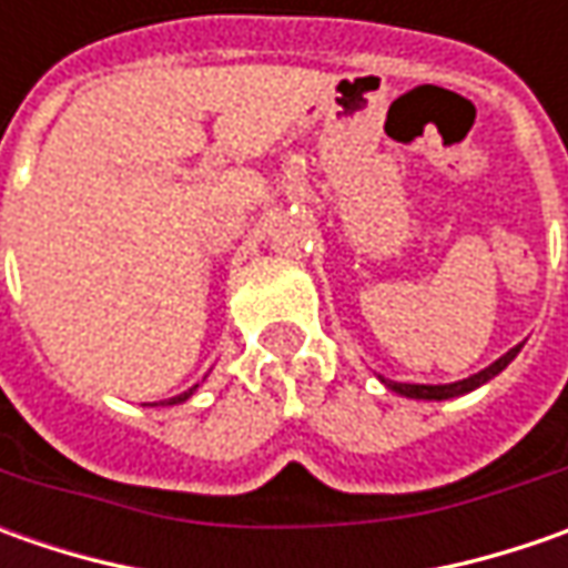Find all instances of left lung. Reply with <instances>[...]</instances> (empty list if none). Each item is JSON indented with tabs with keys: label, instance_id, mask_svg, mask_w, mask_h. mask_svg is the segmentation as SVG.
<instances>
[{
	"label": "left lung",
	"instance_id": "left-lung-1",
	"mask_svg": "<svg viewBox=\"0 0 568 568\" xmlns=\"http://www.w3.org/2000/svg\"><path fill=\"white\" fill-rule=\"evenodd\" d=\"M521 347H513L506 357H499V361L487 366L484 373H477V376H470V379L462 382H452V385H410V382H392V379H382L392 392H398V395H407V398H426V402H443V398H455V395H465L470 388H477V385H484L487 379H493L496 373H503L509 363L515 361V354H518Z\"/></svg>",
	"mask_w": 568,
	"mask_h": 568
}]
</instances>
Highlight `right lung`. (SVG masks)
<instances>
[{"label": "right lung", "instance_id": "obj_1", "mask_svg": "<svg viewBox=\"0 0 568 568\" xmlns=\"http://www.w3.org/2000/svg\"><path fill=\"white\" fill-rule=\"evenodd\" d=\"M189 395H192V388H189V392H183V395H176V398H166V402H161V404H180V402H186Z\"/></svg>", "mask_w": 568, "mask_h": 568}]
</instances>
